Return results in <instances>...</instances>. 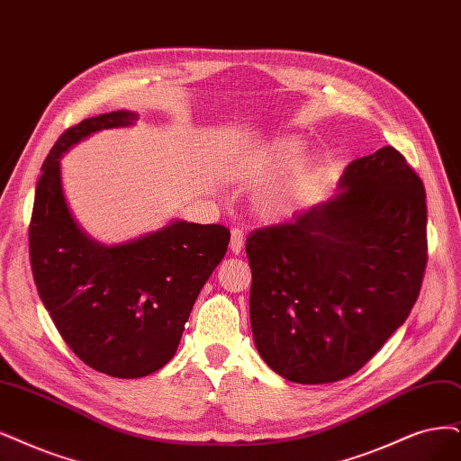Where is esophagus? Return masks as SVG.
<instances>
[{
    "instance_id": "34e87169",
    "label": "esophagus",
    "mask_w": 461,
    "mask_h": 461,
    "mask_svg": "<svg viewBox=\"0 0 461 461\" xmlns=\"http://www.w3.org/2000/svg\"><path fill=\"white\" fill-rule=\"evenodd\" d=\"M245 247V237H243V231L241 230H231V241H230V250L233 254H241Z\"/></svg>"
}]
</instances>
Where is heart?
Masks as SVG:
<instances>
[{"mask_svg":"<svg viewBox=\"0 0 461 461\" xmlns=\"http://www.w3.org/2000/svg\"><path fill=\"white\" fill-rule=\"evenodd\" d=\"M308 153V144L298 136H281L271 142L264 151V167L269 176H283L294 170ZM303 180L294 178L269 185L257 197V211L266 220H279L291 214L300 203Z\"/></svg>","mask_w":461,"mask_h":461,"instance_id":"heart-1","label":"heart"}]
</instances>
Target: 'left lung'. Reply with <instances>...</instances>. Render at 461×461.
<instances>
[{
    "label": "left lung",
    "instance_id": "obj_1",
    "mask_svg": "<svg viewBox=\"0 0 461 461\" xmlns=\"http://www.w3.org/2000/svg\"><path fill=\"white\" fill-rule=\"evenodd\" d=\"M420 176L393 146L351 161L338 192L249 235L250 329L288 382L344 380L411 313L428 262Z\"/></svg>",
    "mask_w": 461,
    "mask_h": 461
}]
</instances>
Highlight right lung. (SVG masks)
<instances>
[{
	"label": "right lung",
	"instance_id": "obj_1",
	"mask_svg": "<svg viewBox=\"0 0 461 461\" xmlns=\"http://www.w3.org/2000/svg\"><path fill=\"white\" fill-rule=\"evenodd\" d=\"M136 119L117 110L68 129L41 167L30 221L32 274L45 310L79 359L113 378H142L173 359L230 243L224 226L185 220L119 245L100 243L77 224L60 158L91 134Z\"/></svg>",
	"mask_w": 461,
	"mask_h": 461
}]
</instances>
